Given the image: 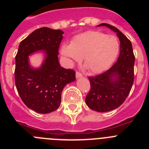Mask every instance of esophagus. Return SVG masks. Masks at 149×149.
Listing matches in <instances>:
<instances>
[{
  "label": "esophagus",
  "mask_w": 149,
  "mask_h": 149,
  "mask_svg": "<svg viewBox=\"0 0 149 149\" xmlns=\"http://www.w3.org/2000/svg\"><path fill=\"white\" fill-rule=\"evenodd\" d=\"M83 77V74L80 72H76V77L77 78H80V77Z\"/></svg>",
  "instance_id": "1"
}]
</instances>
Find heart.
<instances>
[{
	"label": "heart",
	"mask_w": 149,
	"mask_h": 149,
	"mask_svg": "<svg viewBox=\"0 0 149 149\" xmlns=\"http://www.w3.org/2000/svg\"><path fill=\"white\" fill-rule=\"evenodd\" d=\"M120 49L116 36L98 31H87L76 36L70 45H63L60 54L72 65L83 58L84 64L93 74L103 72L113 64Z\"/></svg>",
	"instance_id": "1"
}]
</instances>
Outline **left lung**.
Returning a JSON list of instances; mask_svg holds the SVG:
<instances>
[{
    "mask_svg": "<svg viewBox=\"0 0 149 149\" xmlns=\"http://www.w3.org/2000/svg\"><path fill=\"white\" fill-rule=\"evenodd\" d=\"M105 26L120 41V54L116 63L110 69L95 77H89L91 89L86 97V105L95 111L104 113L118 108L128 95L134 83L135 57L132 44L119 29L108 24Z\"/></svg>",
    "mask_w": 149,
    "mask_h": 149,
    "instance_id": "1",
    "label": "left lung"
}]
</instances>
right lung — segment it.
I'll list each match as a JSON object with an SVG mask.
<instances>
[{"mask_svg":"<svg viewBox=\"0 0 149 149\" xmlns=\"http://www.w3.org/2000/svg\"><path fill=\"white\" fill-rule=\"evenodd\" d=\"M64 33L42 27L34 30L18 46L15 56V82L23 102L39 113L57 110L64 86L75 81V72L60 65L58 49ZM41 52L43 63L33 67L29 56Z\"/></svg>","mask_w":149,"mask_h":149,"instance_id":"1","label":"right lung"}]
</instances>
